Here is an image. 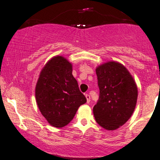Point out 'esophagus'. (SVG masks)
<instances>
[{
  "mask_svg": "<svg viewBox=\"0 0 160 160\" xmlns=\"http://www.w3.org/2000/svg\"><path fill=\"white\" fill-rule=\"evenodd\" d=\"M85 98H86V99H87V103H90V101H91V97H90V95L86 94H85Z\"/></svg>",
  "mask_w": 160,
  "mask_h": 160,
  "instance_id": "1",
  "label": "esophagus"
}]
</instances>
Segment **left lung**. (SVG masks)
Instances as JSON below:
<instances>
[{"mask_svg": "<svg viewBox=\"0 0 160 160\" xmlns=\"http://www.w3.org/2000/svg\"><path fill=\"white\" fill-rule=\"evenodd\" d=\"M99 99L93 108L96 122L107 130L124 125L133 113L138 99V88L123 65L108 62L96 69Z\"/></svg>", "mask_w": 160, "mask_h": 160, "instance_id": "left-lung-1", "label": "left lung"}]
</instances>
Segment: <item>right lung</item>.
<instances>
[{
  "label": "right lung",
  "mask_w": 160,
  "mask_h": 160,
  "mask_svg": "<svg viewBox=\"0 0 160 160\" xmlns=\"http://www.w3.org/2000/svg\"><path fill=\"white\" fill-rule=\"evenodd\" d=\"M72 64L58 56L47 62L35 88L41 114L53 126L62 128L74 118L78 107L87 102L73 77Z\"/></svg>",
  "instance_id": "right-lung-1"
}]
</instances>
